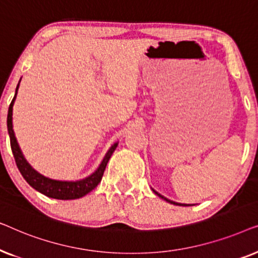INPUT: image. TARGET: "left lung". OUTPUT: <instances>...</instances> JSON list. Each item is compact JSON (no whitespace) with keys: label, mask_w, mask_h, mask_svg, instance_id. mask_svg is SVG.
Masks as SVG:
<instances>
[{"label":"left lung","mask_w":258,"mask_h":258,"mask_svg":"<svg viewBox=\"0 0 258 258\" xmlns=\"http://www.w3.org/2000/svg\"><path fill=\"white\" fill-rule=\"evenodd\" d=\"M153 191L156 194L157 196H160L161 199H163L164 201H167V202H169V203H171V204H175V206H182V207H189V206H192V204H184V203H177V202H174V201H170V200H168V199H165L164 196H162L161 194H158L157 191H155V190H153Z\"/></svg>","instance_id":"1"}]
</instances>
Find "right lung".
<instances>
[{
  "label": "right lung",
  "mask_w": 258,
  "mask_h": 258,
  "mask_svg": "<svg viewBox=\"0 0 258 258\" xmlns=\"http://www.w3.org/2000/svg\"><path fill=\"white\" fill-rule=\"evenodd\" d=\"M21 82V80H20ZM20 82L17 84L16 90H15V96H14L12 103L9 105L8 110V117H7V126H8V133L10 137V146H12V151L15 158L16 165L19 168L21 175L23 176V178L29 183V185L33 186L35 190L40 191L43 195L50 197V199L56 200H76L80 197H83L87 195L88 192H90L91 190L95 189L97 186L98 183L101 182L102 176L107 167L109 158L111 157L112 153H114L116 147H117V142L112 144L110 149L108 150V153L105 154L103 161L101 162L100 167H98L95 172L88 176V177L83 179H79V181H57V179H51L45 177V176L41 175L40 172H37L33 167L28 163L26 158H24L22 151L20 149L19 143L15 137L13 130V107L14 102L16 100L17 90H19Z\"/></svg>",
  "instance_id": "add662e5"
}]
</instances>
